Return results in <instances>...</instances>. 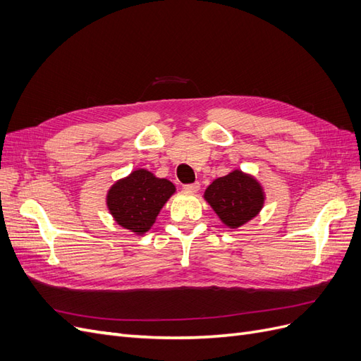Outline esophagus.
Instances as JSON below:
<instances>
[{
  "label": "esophagus",
  "mask_w": 361,
  "mask_h": 361,
  "mask_svg": "<svg viewBox=\"0 0 361 361\" xmlns=\"http://www.w3.org/2000/svg\"><path fill=\"white\" fill-rule=\"evenodd\" d=\"M183 190L187 192H197L200 190V183L195 182V183H190V185H183Z\"/></svg>",
  "instance_id": "esophagus-1"
}]
</instances>
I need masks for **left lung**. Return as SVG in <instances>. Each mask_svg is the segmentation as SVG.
Segmentation results:
<instances>
[{
    "mask_svg": "<svg viewBox=\"0 0 361 361\" xmlns=\"http://www.w3.org/2000/svg\"><path fill=\"white\" fill-rule=\"evenodd\" d=\"M203 197L223 224L231 228H238L253 220L265 203L262 185L241 170H233L215 179L206 188Z\"/></svg>",
    "mask_w": 361,
    "mask_h": 361,
    "instance_id": "left-lung-1",
    "label": "left lung"
}]
</instances>
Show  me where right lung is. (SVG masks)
I'll use <instances>...</instances> for the list:
<instances>
[{
    "mask_svg": "<svg viewBox=\"0 0 361 361\" xmlns=\"http://www.w3.org/2000/svg\"><path fill=\"white\" fill-rule=\"evenodd\" d=\"M174 192L176 187L170 180L138 169L108 190L106 207L118 226L135 235H145Z\"/></svg>",
    "mask_w": 361,
    "mask_h": 361,
    "instance_id": "right-lung-1",
    "label": "right lung"
}]
</instances>
